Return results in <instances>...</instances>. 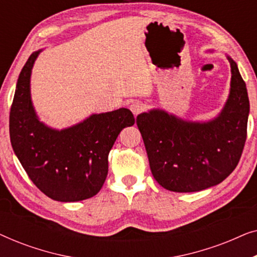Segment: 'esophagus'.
Wrapping results in <instances>:
<instances>
[{"instance_id":"obj_1","label":"esophagus","mask_w":257,"mask_h":257,"mask_svg":"<svg viewBox=\"0 0 257 257\" xmlns=\"http://www.w3.org/2000/svg\"><path fill=\"white\" fill-rule=\"evenodd\" d=\"M144 108H145V106H144V104L140 103V101H133V103L130 105V110H131V112L135 115H138L140 112L144 111Z\"/></svg>"}]
</instances>
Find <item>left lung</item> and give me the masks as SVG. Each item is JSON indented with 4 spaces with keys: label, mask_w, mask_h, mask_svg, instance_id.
<instances>
[{
    "label": "left lung",
    "mask_w": 257,
    "mask_h": 257,
    "mask_svg": "<svg viewBox=\"0 0 257 257\" xmlns=\"http://www.w3.org/2000/svg\"><path fill=\"white\" fill-rule=\"evenodd\" d=\"M227 59L229 94L216 117L187 120L161 108L137 117L151 172L168 191L189 193L213 187L237 166L247 138L249 98L237 64L230 56Z\"/></svg>",
    "instance_id": "left-lung-1"
}]
</instances>
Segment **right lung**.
Listing matches in <instances>:
<instances>
[{"label":"right lung","mask_w":257,"mask_h":257,"mask_svg":"<svg viewBox=\"0 0 257 257\" xmlns=\"http://www.w3.org/2000/svg\"><path fill=\"white\" fill-rule=\"evenodd\" d=\"M43 49L33 52L17 79L10 108L9 131L14 152L31 181L61 202L92 198L103 187L108 153L122 128L135 124L128 108L93 113L57 130L40 120L31 100V71Z\"/></svg>","instance_id":"obj_1"}]
</instances>
